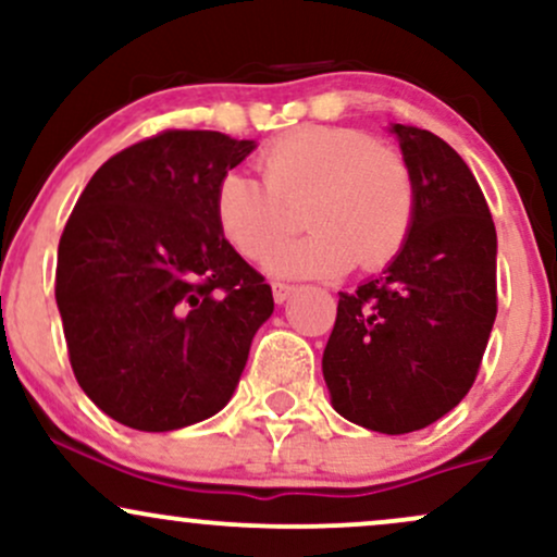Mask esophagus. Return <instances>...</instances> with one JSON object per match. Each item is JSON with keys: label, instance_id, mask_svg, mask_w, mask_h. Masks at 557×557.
Here are the masks:
<instances>
[{"label": "esophagus", "instance_id": "1", "mask_svg": "<svg viewBox=\"0 0 557 557\" xmlns=\"http://www.w3.org/2000/svg\"><path fill=\"white\" fill-rule=\"evenodd\" d=\"M293 293H296V285L277 283V280H274V283H272V296H274V300H277V304H285V300L290 298Z\"/></svg>", "mask_w": 557, "mask_h": 557}]
</instances>
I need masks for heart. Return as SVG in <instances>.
<instances>
[{"label": "heart", "mask_w": 557, "mask_h": 557, "mask_svg": "<svg viewBox=\"0 0 557 557\" xmlns=\"http://www.w3.org/2000/svg\"><path fill=\"white\" fill-rule=\"evenodd\" d=\"M264 181L227 170L214 190V220L243 259H270L307 203V236L270 261L287 277H337L354 261L385 270L417 225L411 164L359 127L311 125L274 138L259 154Z\"/></svg>", "instance_id": "1"}]
</instances>
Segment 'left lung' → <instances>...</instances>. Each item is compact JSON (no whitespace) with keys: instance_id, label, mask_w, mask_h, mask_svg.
Instances as JSON below:
<instances>
[{"instance_id":"obj_1","label":"left lung","mask_w":557,"mask_h":557,"mask_svg":"<svg viewBox=\"0 0 557 557\" xmlns=\"http://www.w3.org/2000/svg\"><path fill=\"white\" fill-rule=\"evenodd\" d=\"M393 133L417 177V225L380 277L341 293L322 372L341 417L406 434L474 385L497 317V235L456 149L413 125Z\"/></svg>"}]
</instances>
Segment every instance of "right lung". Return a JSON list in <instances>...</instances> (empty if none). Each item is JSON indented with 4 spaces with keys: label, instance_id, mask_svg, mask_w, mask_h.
<instances>
[{
    "label": "right lung",
    "instance_id": "obj_1",
    "mask_svg": "<svg viewBox=\"0 0 557 557\" xmlns=\"http://www.w3.org/2000/svg\"><path fill=\"white\" fill-rule=\"evenodd\" d=\"M253 140L162 131L107 159L70 214L54 298L70 367L107 417L170 432L233 395L272 287L214 220L220 177Z\"/></svg>",
    "mask_w": 557,
    "mask_h": 557
}]
</instances>
